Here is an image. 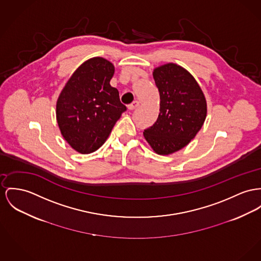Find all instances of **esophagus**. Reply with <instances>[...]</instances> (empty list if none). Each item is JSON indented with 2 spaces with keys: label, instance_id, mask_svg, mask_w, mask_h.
<instances>
[{
  "label": "esophagus",
  "instance_id": "esophagus-1",
  "mask_svg": "<svg viewBox=\"0 0 261 261\" xmlns=\"http://www.w3.org/2000/svg\"><path fill=\"white\" fill-rule=\"evenodd\" d=\"M139 106V103L138 101H134L132 104L128 105L127 106V108H128V110H130V111H133V110H135L136 108H138Z\"/></svg>",
  "mask_w": 261,
  "mask_h": 261
}]
</instances>
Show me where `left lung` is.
Wrapping results in <instances>:
<instances>
[{
	"instance_id": "1",
	"label": "left lung",
	"mask_w": 261,
	"mask_h": 261,
	"mask_svg": "<svg viewBox=\"0 0 261 261\" xmlns=\"http://www.w3.org/2000/svg\"><path fill=\"white\" fill-rule=\"evenodd\" d=\"M153 78L160 95V113L143 136L156 153L167 155L195 138L205 122L207 103L194 77L179 65H162L154 69Z\"/></svg>"
}]
</instances>
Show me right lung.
Segmentation results:
<instances>
[{
  "mask_svg": "<svg viewBox=\"0 0 261 261\" xmlns=\"http://www.w3.org/2000/svg\"><path fill=\"white\" fill-rule=\"evenodd\" d=\"M114 65L101 57L84 62L71 76L56 105L61 134L70 145L87 154L100 148L126 107L110 85Z\"/></svg>",
  "mask_w": 261,
  "mask_h": 261,
  "instance_id": "obj_1",
  "label": "right lung"
}]
</instances>
